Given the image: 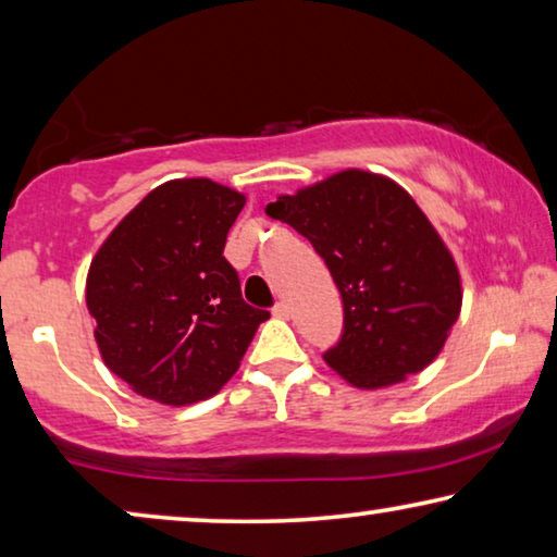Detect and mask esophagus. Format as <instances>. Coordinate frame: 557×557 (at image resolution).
Segmentation results:
<instances>
[{
	"label": "esophagus",
	"mask_w": 557,
	"mask_h": 557,
	"mask_svg": "<svg viewBox=\"0 0 557 557\" xmlns=\"http://www.w3.org/2000/svg\"><path fill=\"white\" fill-rule=\"evenodd\" d=\"M275 312L277 317H282V320H289V317H293V307H289V302H285V299H282V302H277L275 305Z\"/></svg>",
	"instance_id": "obj_1"
}]
</instances>
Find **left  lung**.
I'll list each match as a JSON object with an SVG mask.
<instances>
[{
    "instance_id": "left-lung-1",
    "label": "left lung",
    "mask_w": 557,
    "mask_h": 557,
    "mask_svg": "<svg viewBox=\"0 0 557 557\" xmlns=\"http://www.w3.org/2000/svg\"><path fill=\"white\" fill-rule=\"evenodd\" d=\"M264 213L305 235L337 282L344 334L324 361L344 382L386 389L441 355L461 312V272L399 183L347 168L277 196Z\"/></svg>"
}]
</instances>
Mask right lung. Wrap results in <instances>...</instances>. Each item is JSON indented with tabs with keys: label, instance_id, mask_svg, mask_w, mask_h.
Segmentation results:
<instances>
[{
	"label": "right lung",
	"instance_id": "obj_1",
	"mask_svg": "<svg viewBox=\"0 0 557 557\" xmlns=\"http://www.w3.org/2000/svg\"><path fill=\"white\" fill-rule=\"evenodd\" d=\"M245 193L210 178L158 185L113 227L86 275L103 364L144 399L196 404L240 369L270 312L223 258Z\"/></svg>",
	"mask_w": 557,
	"mask_h": 557
}]
</instances>
